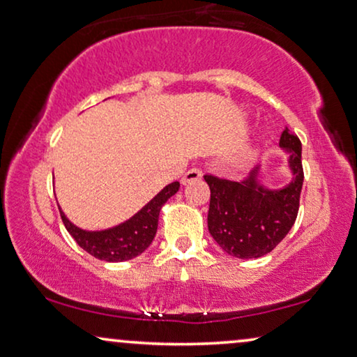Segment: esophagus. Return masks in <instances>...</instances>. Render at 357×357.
I'll list each match as a JSON object with an SVG mask.
<instances>
[{
  "label": "esophagus",
  "mask_w": 357,
  "mask_h": 357,
  "mask_svg": "<svg viewBox=\"0 0 357 357\" xmlns=\"http://www.w3.org/2000/svg\"><path fill=\"white\" fill-rule=\"evenodd\" d=\"M202 178V171L199 168H191L188 171V173H184L181 183L183 184H189V183H194V181H199V179Z\"/></svg>",
  "instance_id": "1"
}]
</instances>
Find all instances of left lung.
<instances>
[{
  "instance_id": "left-lung-1",
  "label": "left lung",
  "mask_w": 357,
  "mask_h": 357,
  "mask_svg": "<svg viewBox=\"0 0 357 357\" xmlns=\"http://www.w3.org/2000/svg\"><path fill=\"white\" fill-rule=\"evenodd\" d=\"M281 146L289 153L294 179L286 188L268 191L256 183V169L243 181L206 174L211 188L207 225L213 240L241 259L268 255L289 234L298 213L303 184L302 144L286 129Z\"/></svg>"
}]
</instances>
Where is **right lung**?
Masks as SVG:
<instances>
[{
    "instance_id": "add662e5",
    "label": "right lung",
    "mask_w": 357,
    "mask_h": 357,
    "mask_svg": "<svg viewBox=\"0 0 357 357\" xmlns=\"http://www.w3.org/2000/svg\"><path fill=\"white\" fill-rule=\"evenodd\" d=\"M179 189V183L174 181L166 186L163 191L156 194L139 213H135L130 220L121 225L109 228L102 231H86L75 227L65 213L60 211V217L68 234L73 236L76 243L94 258L119 263L135 258L149 248L155 238L156 228H158V217L163 204L171 196H174Z\"/></svg>"
}]
</instances>
